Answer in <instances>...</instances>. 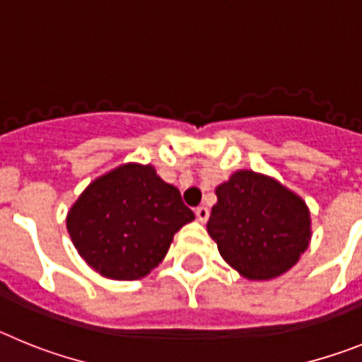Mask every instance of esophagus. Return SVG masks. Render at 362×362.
Segmentation results:
<instances>
[{
    "label": "esophagus",
    "mask_w": 362,
    "mask_h": 362,
    "mask_svg": "<svg viewBox=\"0 0 362 362\" xmlns=\"http://www.w3.org/2000/svg\"><path fill=\"white\" fill-rule=\"evenodd\" d=\"M209 216H210V212H209V209H206V206H197V209H196V217H197V221H201V223H204V221L209 219Z\"/></svg>",
    "instance_id": "obj_1"
}]
</instances>
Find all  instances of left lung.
<instances>
[{"label":"left lung","instance_id":"1","mask_svg":"<svg viewBox=\"0 0 362 362\" xmlns=\"http://www.w3.org/2000/svg\"><path fill=\"white\" fill-rule=\"evenodd\" d=\"M216 194L206 228L223 259L246 279L281 276L308 248L305 201L276 179L239 170Z\"/></svg>","mask_w":362,"mask_h":362}]
</instances>
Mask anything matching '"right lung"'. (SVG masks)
<instances>
[{"label":"right lung","mask_w":362,"mask_h":362,"mask_svg":"<svg viewBox=\"0 0 362 362\" xmlns=\"http://www.w3.org/2000/svg\"><path fill=\"white\" fill-rule=\"evenodd\" d=\"M192 219L177 188L153 166L123 165L88 185L70 209L66 228L95 272L134 281L161 263L174 233Z\"/></svg>","instance_id":"1"}]
</instances>
